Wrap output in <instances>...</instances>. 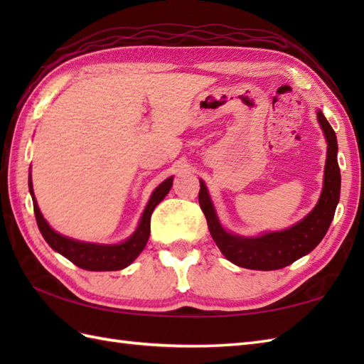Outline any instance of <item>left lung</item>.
I'll list each match as a JSON object with an SVG mask.
<instances>
[{
	"label": "left lung",
	"mask_w": 364,
	"mask_h": 364,
	"mask_svg": "<svg viewBox=\"0 0 364 364\" xmlns=\"http://www.w3.org/2000/svg\"><path fill=\"white\" fill-rule=\"evenodd\" d=\"M318 120L328 144L323 189L314 210L294 227L284 231L262 235L259 237H241L230 235L220 227L205 183L200 181L198 203L206 218L208 228H210L214 242L218 244L223 257L233 264L253 270L282 269L292 264L296 259L305 257L306 253H310L326 236L339 202L341 173H339L336 159L338 142L335 131L321 111L318 112Z\"/></svg>",
	"instance_id": "8db88e82"
}]
</instances>
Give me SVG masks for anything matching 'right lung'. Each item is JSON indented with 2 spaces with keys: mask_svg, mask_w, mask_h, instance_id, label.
I'll return each mask as SVG.
<instances>
[{
  "mask_svg": "<svg viewBox=\"0 0 364 364\" xmlns=\"http://www.w3.org/2000/svg\"><path fill=\"white\" fill-rule=\"evenodd\" d=\"M172 180L173 178H167L164 183H161L159 186L154 189L151 194V198L149 205H146L145 211L142 214L141 223H139L137 230L134 235L131 236L128 241L119 245H97V244H87V242H80L75 241V239L60 236L56 231L51 230V227L46 223L43 215L38 210L37 202L33 194V183L29 180V192L33 196V203H34V214L38 230H41L42 236L45 241L48 242L53 250L63 255L67 259H70L73 264H76L81 269L86 270H120L123 267L129 266L133 262L139 253L144 250V247L149 241L150 236V218L151 213L156 205L164 198L170 188H172Z\"/></svg>",
  "mask_w": 364,
  "mask_h": 364,
  "instance_id": "right-lung-1",
  "label": "right lung"
}]
</instances>
